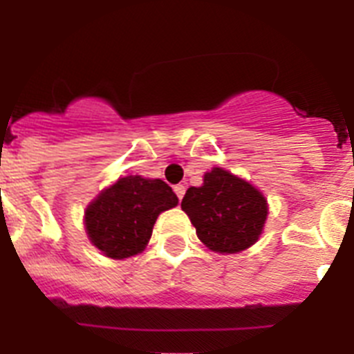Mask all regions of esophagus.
Wrapping results in <instances>:
<instances>
[{
	"mask_svg": "<svg viewBox=\"0 0 354 354\" xmlns=\"http://www.w3.org/2000/svg\"><path fill=\"white\" fill-rule=\"evenodd\" d=\"M174 192H175V195L179 196V200H183L184 193H186V187H184L183 184H177V186H174Z\"/></svg>",
	"mask_w": 354,
	"mask_h": 354,
	"instance_id": "1",
	"label": "esophagus"
}]
</instances>
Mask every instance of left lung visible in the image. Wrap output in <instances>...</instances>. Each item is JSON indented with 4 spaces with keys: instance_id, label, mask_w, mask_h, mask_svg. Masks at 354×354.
Listing matches in <instances>:
<instances>
[{
    "instance_id": "1",
    "label": "left lung",
    "mask_w": 354,
    "mask_h": 354,
    "mask_svg": "<svg viewBox=\"0 0 354 354\" xmlns=\"http://www.w3.org/2000/svg\"><path fill=\"white\" fill-rule=\"evenodd\" d=\"M180 207L198 239L218 253H237L252 246L268 216L262 193L223 168L205 174L204 186L189 187Z\"/></svg>"
}]
</instances>
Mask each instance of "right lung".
<instances>
[{
    "instance_id": "obj_1",
    "label": "right lung",
    "mask_w": 354,
    "mask_h": 354,
    "mask_svg": "<svg viewBox=\"0 0 354 354\" xmlns=\"http://www.w3.org/2000/svg\"><path fill=\"white\" fill-rule=\"evenodd\" d=\"M179 202L161 179L122 177L104 189L84 212V227L93 246L106 257L126 259L142 252L162 211Z\"/></svg>"
}]
</instances>
